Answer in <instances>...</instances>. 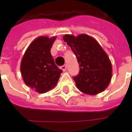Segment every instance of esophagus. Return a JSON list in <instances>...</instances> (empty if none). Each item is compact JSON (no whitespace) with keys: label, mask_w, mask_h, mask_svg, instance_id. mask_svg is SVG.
<instances>
[{"label":"esophagus","mask_w":132,"mask_h":132,"mask_svg":"<svg viewBox=\"0 0 132 132\" xmlns=\"http://www.w3.org/2000/svg\"><path fill=\"white\" fill-rule=\"evenodd\" d=\"M61 69H62L63 71H65L67 70V65H63V66H61Z\"/></svg>","instance_id":"1"}]
</instances>
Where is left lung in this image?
Instances as JSON below:
<instances>
[{
  "label": "left lung",
  "instance_id": "8db88e82",
  "mask_svg": "<svg viewBox=\"0 0 132 132\" xmlns=\"http://www.w3.org/2000/svg\"><path fill=\"white\" fill-rule=\"evenodd\" d=\"M76 55L79 73L73 79L82 93L95 95L108 87L112 79V63L96 39L87 34H65L63 38Z\"/></svg>",
  "mask_w": 132,
  "mask_h": 132
}]
</instances>
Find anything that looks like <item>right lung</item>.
Masks as SVG:
<instances>
[{"mask_svg":"<svg viewBox=\"0 0 132 132\" xmlns=\"http://www.w3.org/2000/svg\"><path fill=\"white\" fill-rule=\"evenodd\" d=\"M56 36H39L27 48L20 64L21 74L26 85L45 93L57 85L62 70L55 65L51 48Z\"/></svg>","mask_w":132,"mask_h":132,"instance_id":"1","label":"right lung"}]
</instances>
